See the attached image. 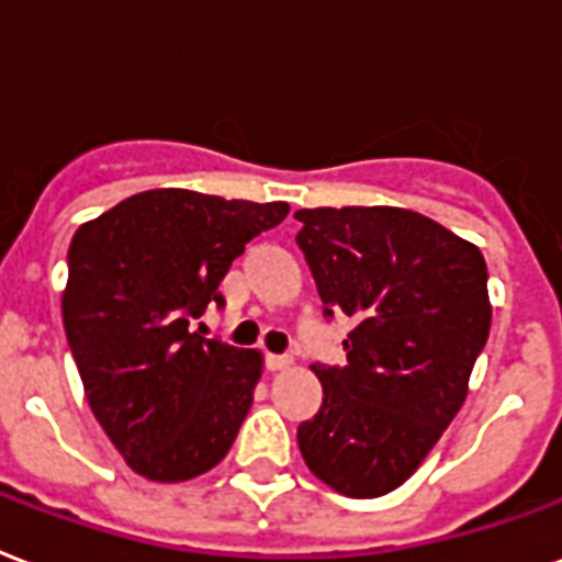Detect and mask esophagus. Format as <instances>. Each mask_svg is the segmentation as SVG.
<instances>
[{
    "instance_id": "esophagus-1",
    "label": "esophagus",
    "mask_w": 562,
    "mask_h": 562,
    "mask_svg": "<svg viewBox=\"0 0 562 562\" xmlns=\"http://www.w3.org/2000/svg\"><path fill=\"white\" fill-rule=\"evenodd\" d=\"M265 366L271 368V371H285V368L294 366V359H291L289 353H268V357H265Z\"/></svg>"
}]
</instances>
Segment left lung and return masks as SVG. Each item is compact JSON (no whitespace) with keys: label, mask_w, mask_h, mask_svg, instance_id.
Masks as SVG:
<instances>
[{"label":"left lung","mask_w":562,"mask_h":562,"mask_svg":"<svg viewBox=\"0 0 562 562\" xmlns=\"http://www.w3.org/2000/svg\"><path fill=\"white\" fill-rule=\"evenodd\" d=\"M297 244L324 315L357 318L348 366H312L324 404L297 427L315 477L348 498L397 490L460 413L490 338L474 244L395 205L300 209Z\"/></svg>","instance_id":"8db88e82"}]
</instances>
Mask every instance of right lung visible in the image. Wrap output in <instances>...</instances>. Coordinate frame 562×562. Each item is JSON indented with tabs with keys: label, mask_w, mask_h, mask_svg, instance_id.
Returning a JSON list of instances; mask_svg holds the SVG:
<instances>
[{
	"label": "right lung",
	"mask_w": 562,
	"mask_h": 562,
	"mask_svg": "<svg viewBox=\"0 0 562 562\" xmlns=\"http://www.w3.org/2000/svg\"><path fill=\"white\" fill-rule=\"evenodd\" d=\"M289 203L156 188L76 229L64 333L97 422L128 469L191 481L233 448L262 376V353L191 329L244 244Z\"/></svg>",
	"instance_id": "right-lung-1"
}]
</instances>
